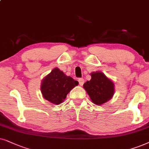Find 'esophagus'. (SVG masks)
<instances>
[{
  "label": "esophagus",
  "mask_w": 149,
  "mask_h": 149,
  "mask_svg": "<svg viewBox=\"0 0 149 149\" xmlns=\"http://www.w3.org/2000/svg\"><path fill=\"white\" fill-rule=\"evenodd\" d=\"M78 82H79V84H80V86H82L84 83V80L83 78H80L78 79Z\"/></svg>",
  "instance_id": "obj_1"
}]
</instances>
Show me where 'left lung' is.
<instances>
[{"instance_id": "8db88e82", "label": "left lung", "mask_w": 149, "mask_h": 149, "mask_svg": "<svg viewBox=\"0 0 149 149\" xmlns=\"http://www.w3.org/2000/svg\"><path fill=\"white\" fill-rule=\"evenodd\" d=\"M91 80L83 85L93 104L101 106L112 98L114 94V83L102 71L91 73Z\"/></svg>"}]
</instances>
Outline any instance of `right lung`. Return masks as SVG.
<instances>
[{
    "label": "right lung",
    "mask_w": 149,
    "mask_h": 149,
    "mask_svg": "<svg viewBox=\"0 0 149 149\" xmlns=\"http://www.w3.org/2000/svg\"><path fill=\"white\" fill-rule=\"evenodd\" d=\"M78 84V81L55 67L41 81V92L45 100L58 105L63 102L67 94Z\"/></svg>",
    "instance_id": "right-lung-1"
}]
</instances>
